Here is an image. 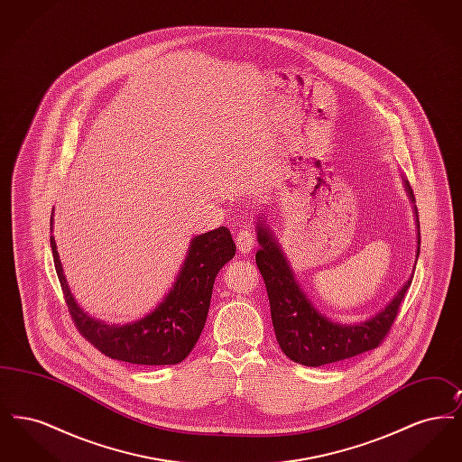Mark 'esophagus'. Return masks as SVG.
<instances>
[{
  "label": "esophagus",
  "mask_w": 462,
  "mask_h": 462,
  "mask_svg": "<svg viewBox=\"0 0 462 462\" xmlns=\"http://www.w3.org/2000/svg\"><path fill=\"white\" fill-rule=\"evenodd\" d=\"M253 247H254V234L247 228L239 230L237 232V249L245 254V253H251Z\"/></svg>",
  "instance_id": "34e87169"
}]
</instances>
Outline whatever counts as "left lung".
<instances>
[{
  "instance_id": "1",
  "label": "left lung",
  "mask_w": 462,
  "mask_h": 462,
  "mask_svg": "<svg viewBox=\"0 0 462 462\" xmlns=\"http://www.w3.org/2000/svg\"><path fill=\"white\" fill-rule=\"evenodd\" d=\"M407 189L414 199L409 183ZM258 241L262 247L256 251V264L263 275L275 337L292 362L320 367L374 350L384 341L412 284V277L398 291L393 301L375 317L362 324L341 326L330 322L308 301L294 281L281 247L263 223L258 225Z\"/></svg>"
}]
</instances>
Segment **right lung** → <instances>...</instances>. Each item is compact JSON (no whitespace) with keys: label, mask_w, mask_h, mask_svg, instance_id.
<instances>
[{"label":"right lung","mask_w":462,"mask_h":462,"mask_svg":"<svg viewBox=\"0 0 462 462\" xmlns=\"http://www.w3.org/2000/svg\"><path fill=\"white\" fill-rule=\"evenodd\" d=\"M50 244L67 311L76 329L106 356L138 365H175L189 356L204 329L215 279L221 266L236 256V242L226 226L194 237L166 300L134 324L107 326L78 307L69 292L53 237Z\"/></svg>","instance_id":"obj_1"}]
</instances>
